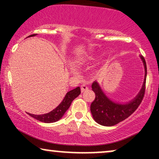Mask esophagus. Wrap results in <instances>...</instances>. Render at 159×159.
Listing matches in <instances>:
<instances>
[{"mask_svg": "<svg viewBox=\"0 0 159 159\" xmlns=\"http://www.w3.org/2000/svg\"><path fill=\"white\" fill-rule=\"evenodd\" d=\"M87 90H88V87H87V85L82 84V85L81 86V92H84V91Z\"/></svg>", "mask_w": 159, "mask_h": 159, "instance_id": "esophagus-1", "label": "esophagus"}]
</instances>
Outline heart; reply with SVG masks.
Wrapping results in <instances>:
<instances>
[{
	"label": "heart",
	"instance_id": "heart-1",
	"mask_svg": "<svg viewBox=\"0 0 159 159\" xmlns=\"http://www.w3.org/2000/svg\"><path fill=\"white\" fill-rule=\"evenodd\" d=\"M98 58V57H90V60H96Z\"/></svg>",
	"mask_w": 159,
	"mask_h": 159
}]
</instances>
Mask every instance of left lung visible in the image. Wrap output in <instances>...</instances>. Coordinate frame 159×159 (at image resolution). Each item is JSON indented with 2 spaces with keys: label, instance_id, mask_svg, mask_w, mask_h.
Listing matches in <instances>:
<instances>
[{
  "label": "left lung",
  "instance_id": "8db88e82",
  "mask_svg": "<svg viewBox=\"0 0 159 159\" xmlns=\"http://www.w3.org/2000/svg\"><path fill=\"white\" fill-rule=\"evenodd\" d=\"M145 68V77L143 87L140 93L132 101L127 104L115 103L109 99L102 90L96 81L92 84V90L95 93L96 98L91 103L90 111L96 123L105 126H112L129 117L137 110L143 100L146 90L147 79V64L143 56H140Z\"/></svg>",
  "mask_w": 159,
  "mask_h": 159
}]
</instances>
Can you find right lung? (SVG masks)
<instances>
[{
	"mask_svg": "<svg viewBox=\"0 0 159 159\" xmlns=\"http://www.w3.org/2000/svg\"><path fill=\"white\" fill-rule=\"evenodd\" d=\"M36 35V34H32V35L29 36V37L30 36H34ZM80 93H81V89H80L79 87H76L74 90L69 91L65 95L64 98H63V101L61 102V104L53 111L45 114L35 115L29 114V115L31 116L32 117H34V119L39 120L40 122H43V123H50L58 121L60 119H61V117L64 115L66 111L68 110L69 107H70L72 102L76 97H78Z\"/></svg>",
	"mask_w": 159,
	"mask_h": 159,
	"instance_id": "add662e5",
	"label": "right lung"
}]
</instances>
